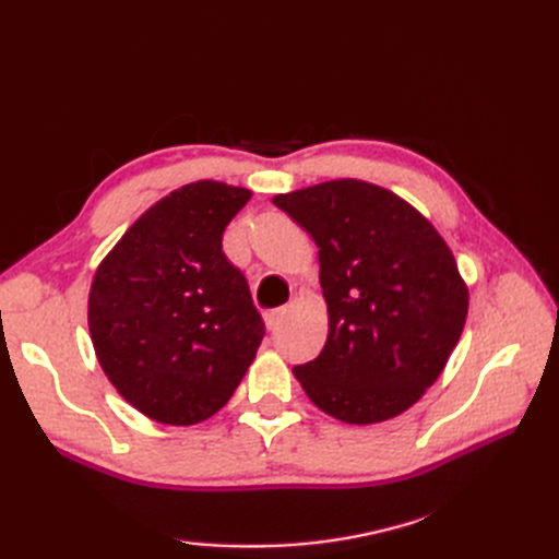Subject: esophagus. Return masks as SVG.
I'll list each match as a JSON object with an SVG mask.
<instances>
[{"label":"esophagus","instance_id":"34e87169","mask_svg":"<svg viewBox=\"0 0 559 559\" xmlns=\"http://www.w3.org/2000/svg\"><path fill=\"white\" fill-rule=\"evenodd\" d=\"M286 308H275V310H267V312H263V321H265V326L273 331V329H277L280 326V321L286 317Z\"/></svg>","mask_w":559,"mask_h":559}]
</instances>
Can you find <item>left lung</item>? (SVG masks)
<instances>
[{
  "label": "left lung",
  "instance_id": "8db88e82",
  "mask_svg": "<svg viewBox=\"0 0 559 559\" xmlns=\"http://www.w3.org/2000/svg\"><path fill=\"white\" fill-rule=\"evenodd\" d=\"M319 247L329 335L294 376L319 411L378 425L441 378L468 314V286L443 235L378 183L333 179L277 193Z\"/></svg>",
  "mask_w": 559,
  "mask_h": 559
}]
</instances>
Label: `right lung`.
I'll use <instances>...</instances> for the list:
<instances>
[{
  "label": "right lung",
  "mask_w": 559,
  "mask_h": 559,
  "mask_svg": "<svg viewBox=\"0 0 559 559\" xmlns=\"http://www.w3.org/2000/svg\"><path fill=\"white\" fill-rule=\"evenodd\" d=\"M249 189L200 179L154 202L99 261L88 331L134 411L191 427L224 408L257 359L263 319L222 249Z\"/></svg>",
  "instance_id": "obj_1"
}]
</instances>
